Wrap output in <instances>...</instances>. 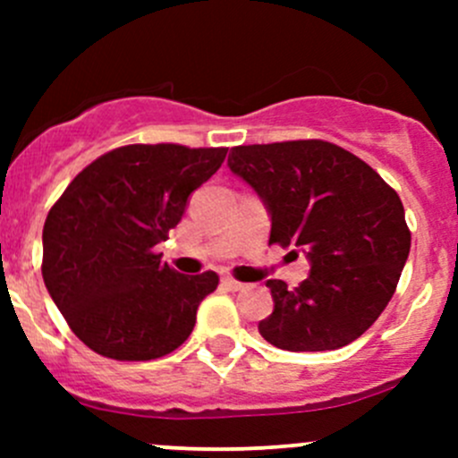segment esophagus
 I'll return each mask as SVG.
<instances>
[{"instance_id":"34e87169","label":"esophagus","mask_w":458,"mask_h":458,"mask_svg":"<svg viewBox=\"0 0 458 458\" xmlns=\"http://www.w3.org/2000/svg\"><path fill=\"white\" fill-rule=\"evenodd\" d=\"M221 285H224L225 290H233V293H237V290L246 288V284L237 281V279H234V276H224V279H221Z\"/></svg>"}]
</instances>
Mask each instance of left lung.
Masks as SVG:
<instances>
[{
	"label": "left lung",
	"instance_id": "1",
	"mask_svg": "<svg viewBox=\"0 0 458 458\" xmlns=\"http://www.w3.org/2000/svg\"><path fill=\"white\" fill-rule=\"evenodd\" d=\"M228 165L266 203L270 243L310 261V276L294 290L267 281L275 310L259 321L263 339L290 352L359 339L386 310L410 255L394 188L357 155L321 140L237 146Z\"/></svg>",
	"mask_w": 458,
	"mask_h": 458
}]
</instances>
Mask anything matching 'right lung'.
<instances>
[{
  "label": "right lung",
  "instance_id": "add662e5",
  "mask_svg": "<svg viewBox=\"0 0 458 458\" xmlns=\"http://www.w3.org/2000/svg\"><path fill=\"white\" fill-rule=\"evenodd\" d=\"M228 148L131 143L86 165L44 224V284L71 330L114 361H150L191 336L216 272L179 275L155 246Z\"/></svg>",
  "mask_w": 458,
  "mask_h": 458
}]
</instances>
